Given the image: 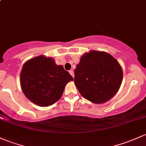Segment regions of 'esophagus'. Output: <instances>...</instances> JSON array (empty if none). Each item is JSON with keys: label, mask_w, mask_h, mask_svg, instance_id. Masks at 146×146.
<instances>
[{"label": "esophagus", "mask_w": 146, "mask_h": 146, "mask_svg": "<svg viewBox=\"0 0 146 146\" xmlns=\"http://www.w3.org/2000/svg\"><path fill=\"white\" fill-rule=\"evenodd\" d=\"M69 73L70 75H71V76L73 77V78H74V73H73V70H69Z\"/></svg>", "instance_id": "34e87169"}]
</instances>
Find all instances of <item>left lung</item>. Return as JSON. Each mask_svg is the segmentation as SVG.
<instances>
[{
    "label": "left lung",
    "instance_id": "obj_1",
    "mask_svg": "<svg viewBox=\"0 0 146 146\" xmlns=\"http://www.w3.org/2000/svg\"><path fill=\"white\" fill-rule=\"evenodd\" d=\"M75 84L84 98L94 103L108 101L119 89L123 70L118 61L105 52L84 54L74 70Z\"/></svg>",
    "mask_w": 146,
    "mask_h": 146
}]
</instances>
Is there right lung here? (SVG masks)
Segmentation results:
<instances>
[{
    "mask_svg": "<svg viewBox=\"0 0 146 146\" xmlns=\"http://www.w3.org/2000/svg\"><path fill=\"white\" fill-rule=\"evenodd\" d=\"M73 78L51 57L40 55L23 66L20 82L23 94L30 101L48 107L60 100L65 86Z\"/></svg>",
    "mask_w": 146,
    "mask_h": 146,
    "instance_id": "1",
    "label": "right lung"
}]
</instances>
